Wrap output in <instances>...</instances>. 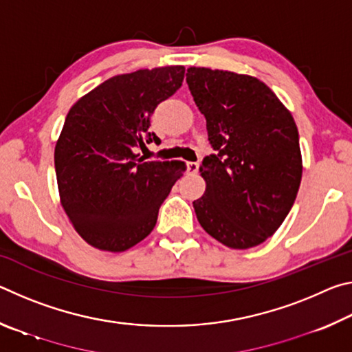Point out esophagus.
<instances>
[{
	"label": "esophagus",
	"mask_w": 352,
	"mask_h": 352,
	"mask_svg": "<svg viewBox=\"0 0 352 352\" xmlns=\"http://www.w3.org/2000/svg\"><path fill=\"white\" fill-rule=\"evenodd\" d=\"M186 168L189 174H197L199 172V163L197 162H189L186 163Z\"/></svg>",
	"instance_id": "obj_1"
}]
</instances>
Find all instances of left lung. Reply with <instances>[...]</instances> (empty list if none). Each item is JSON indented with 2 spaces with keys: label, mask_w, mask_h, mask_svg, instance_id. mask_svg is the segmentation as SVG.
Masks as SVG:
<instances>
[{
  "label": "left lung",
  "mask_w": 352,
  "mask_h": 352,
  "mask_svg": "<svg viewBox=\"0 0 352 352\" xmlns=\"http://www.w3.org/2000/svg\"><path fill=\"white\" fill-rule=\"evenodd\" d=\"M186 82L206 119L216 153L205 157L199 223L223 245L265 242L294 206L302 175L294 116L264 82L211 68H188Z\"/></svg>",
  "instance_id": "left-lung-1"
}]
</instances>
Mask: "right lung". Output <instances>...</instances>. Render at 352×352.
Here are the masks:
<instances>
[{
    "instance_id": "obj_1",
    "label": "right lung",
    "mask_w": 352,
    "mask_h": 352,
    "mask_svg": "<svg viewBox=\"0 0 352 352\" xmlns=\"http://www.w3.org/2000/svg\"><path fill=\"white\" fill-rule=\"evenodd\" d=\"M183 77L182 65L113 76L69 109L54 151L58 195L91 247L126 252L151 234L186 169L182 162H144L135 153L158 141L147 130L151 116Z\"/></svg>"
}]
</instances>
